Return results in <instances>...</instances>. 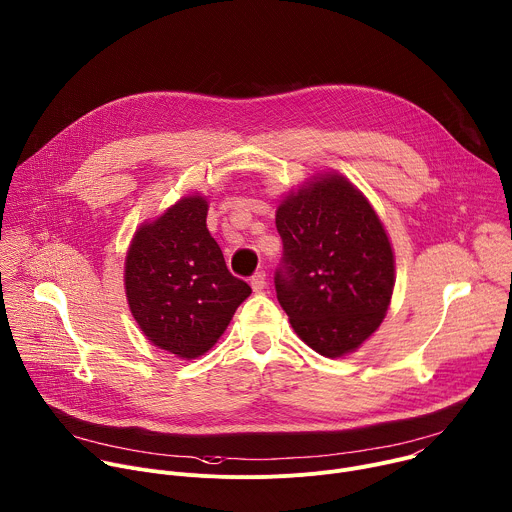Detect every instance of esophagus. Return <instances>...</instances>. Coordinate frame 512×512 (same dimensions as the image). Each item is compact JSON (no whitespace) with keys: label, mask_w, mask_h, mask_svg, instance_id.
<instances>
[{"label":"esophagus","mask_w":512,"mask_h":512,"mask_svg":"<svg viewBox=\"0 0 512 512\" xmlns=\"http://www.w3.org/2000/svg\"><path fill=\"white\" fill-rule=\"evenodd\" d=\"M265 285H267L265 271H255V273L251 275V287H253L255 291H263V289H265Z\"/></svg>","instance_id":"esophagus-1"}]
</instances>
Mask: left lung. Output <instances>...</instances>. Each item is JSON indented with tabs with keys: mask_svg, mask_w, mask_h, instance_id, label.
Masks as SVG:
<instances>
[{
	"mask_svg": "<svg viewBox=\"0 0 512 512\" xmlns=\"http://www.w3.org/2000/svg\"><path fill=\"white\" fill-rule=\"evenodd\" d=\"M283 255L277 300L298 336L328 358L358 348L383 322L395 283L377 212L346 178L328 174L275 214Z\"/></svg>",
	"mask_w": 512,
	"mask_h": 512,
	"instance_id": "1",
	"label": "left lung"
}]
</instances>
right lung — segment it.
<instances>
[{
	"instance_id": "add662e5",
	"label": "right lung",
	"mask_w": 512,
	"mask_h": 512,
	"mask_svg": "<svg viewBox=\"0 0 512 512\" xmlns=\"http://www.w3.org/2000/svg\"><path fill=\"white\" fill-rule=\"evenodd\" d=\"M206 212L204 198H182L135 233L125 259L135 322L148 340L180 358L204 354L251 294L210 237Z\"/></svg>"
}]
</instances>
